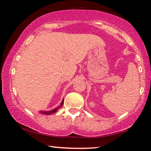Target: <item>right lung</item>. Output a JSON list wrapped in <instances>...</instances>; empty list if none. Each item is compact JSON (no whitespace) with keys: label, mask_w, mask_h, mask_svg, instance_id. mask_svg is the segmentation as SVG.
<instances>
[{"label":"right lung","mask_w":151,"mask_h":151,"mask_svg":"<svg viewBox=\"0 0 151 151\" xmlns=\"http://www.w3.org/2000/svg\"><path fill=\"white\" fill-rule=\"evenodd\" d=\"M63 103H64V101H62V103H61V104H60V105L58 106V107H57V108H56V109H53L52 111H48V112H42V113H44V114H52V113H55V112H57V111H58V109H59V108H60L61 106H63Z\"/></svg>","instance_id":"add662e5"}]
</instances>
